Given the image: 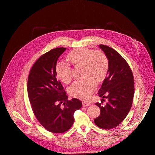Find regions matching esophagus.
Returning a JSON list of instances; mask_svg holds the SVG:
<instances>
[{
	"mask_svg": "<svg viewBox=\"0 0 155 155\" xmlns=\"http://www.w3.org/2000/svg\"><path fill=\"white\" fill-rule=\"evenodd\" d=\"M82 103H83V107H87V106H89V105H91L90 102H86V101H83Z\"/></svg>",
	"mask_w": 155,
	"mask_h": 155,
	"instance_id": "obj_1",
	"label": "esophagus"
}]
</instances>
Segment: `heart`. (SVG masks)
Instances as JSON below:
<instances>
[{"mask_svg":"<svg viewBox=\"0 0 155 155\" xmlns=\"http://www.w3.org/2000/svg\"><path fill=\"white\" fill-rule=\"evenodd\" d=\"M68 59L75 67L83 68L82 77L84 78L74 82L69 87V94L75 98L87 99L95 90L97 82L101 83L106 78L109 67L108 58L101 50L80 48L72 50ZM55 71L58 78L64 83L69 84L72 81V71L68 64L58 62Z\"/></svg>","mask_w":155,"mask_h":155,"instance_id":"b5f03b06","label":"heart"}]
</instances>
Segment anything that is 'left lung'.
<instances>
[{
    "mask_svg": "<svg viewBox=\"0 0 155 155\" xmlns=\"http://www.w3.org/2000/svg\"><path fill=\"white\" fill-rule=\"evenodd\" d=\"M99 47L108 58L109 67L98 94L108 101L105 105L104 99L95 104L100 108L101 114L94 121L98 127L110 129L118 126L130 111L134 94V77L127 62L119 53L107 45H100Z\"/></svg>",
    "mask_w": 155,
    "mask_h": 155,
    "instance_id": "1",
    "label": "left lung"
}]
</instances>
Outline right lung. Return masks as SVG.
<instances>
[{"label":"right lung","mask_w":155,"mask_h":155,"mask_svg":"<svg viewBox=\"0 0 155 155\" xmlns=\"http://www.w3.org/2000/svg\"><path fill=\"white\" fill-rule=\"evenodd\" d=\"M65 50L56 48L41 56L28 77V94L33 112L42 126L53 133L68 130L74 124V112L82 106L76 98L68 100L56 78V62Z\"/></svg>","instance_id":"add662e5"}]
</instances>
